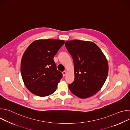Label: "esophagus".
Returning <instances> with one entry per match:
<instances>
[{
    "instance_id": "1",
    "label": "esophagus",
    "mask_w": 130,
    "mask_h": 130,
    "mask_svg": "<svg viewBox=\"0 0 130 130\" xmlns=\"http://www.w3.org/2000/svg\"><path fill=\"white\" fill-rule=\"evenodd\" d=\"M66 73H67V72H66V71H64L63 72H62V74H63V76L64 77L65 75H66Z\"/></svg>"
}]
</instances>
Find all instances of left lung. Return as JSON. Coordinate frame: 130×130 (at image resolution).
I'll return each mask as SVG.
<instances>
[{
    "label": "left lung",
    "instance_id": "8db88e82",
    "mask_svg": "<svg viewBox=\"0 0 130 130\" xmlns=\"http://www.w3.org/2000/svg\"><path fill=\"white\" fill-rule=\"evenodd\" d=\"M65 45L73 61L75 80L69 88L79 98L96 94L104 85L108 72L107 60L94 43L81 40L67 41Z\"/></svg>",
    "mask_w": 130,
    "mask_h": 130
}]
</instances>
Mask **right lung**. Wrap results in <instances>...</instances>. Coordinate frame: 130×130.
<instances>
[{"label": "right lung", "mask_w": 130, "mask_h": 130, "mask_svg": "<svg viewBox=\"0 0 130 130\" xmlns=\"http://www.w3.org/2000/svg\"><path fill=\"white\" fill-rule=\"evenodd\" d=\"M64 43L63 40H38L25 50L21 61V75L32 94L45 97L56 90L62 73L57 70L53 58Z\"/></svg>", "instance_id": "add662e5"}]
</instances>
